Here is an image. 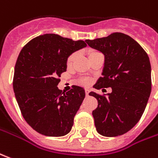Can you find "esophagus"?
Returning <instances> with one entry per match:
<instances>
[{"label": "esophagus", "mask_w": 158, "mask_h": 158, "mask_svg": "<svg viewBox=\"0 0 158 158\" xmlns=\"http://www.w3.org/2000/svg\"><path fill=\"white\" fill-rule=\"evenodd\" d=\"M85 95L88 96V95H89V93H90V90H89V89H85Z\"/></svg>", "instance_id": "1"}]
</instances>
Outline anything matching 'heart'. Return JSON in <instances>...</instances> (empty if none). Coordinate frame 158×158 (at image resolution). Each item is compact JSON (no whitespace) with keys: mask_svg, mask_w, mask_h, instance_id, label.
I'll use <instances>...</instances> for the list:
<instances>
[{"mask_svg":"<svg viewBox=\"0 0 158 158\" xmlns=\"http://www.w3.org/2000/svg\"><path fill=\"white\" fill-rule=\"evenodd\" d=\"M97 52H97V51H91V52H89V53H88V56H92V55L97 53ZM76 56H77L76 53H72L70 56L67 58V60H66V65H67V66H71V65H73V61L76 59ZM78 84L82 85H88L90 84V80L88 79H80L78 80Z\"/></svg>","mask_w":158,"mask_h":158,"instance_id":"1","label":"heart"}]
</instances>
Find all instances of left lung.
Returning <instances> with one entry per match:
<instances>
[{"label": "left lung", "mask_w": 158, "mask_h": 158, "mask_svg": "<svg viewBox=\"0 0 158 158\" xmlns=\"http://www.w3.org/2000/svg\"><path fill=\"white\" fill-rule=\"evenodd\" d=\"M85 41L105 55L102 77L94 87L112 90L106 95L89 93L98 100L93 110L96 130L105 137L123 135L140 120L151 95L150 59L135 40L122 33Z\"/></svg>", "instance_id": "left-lung-1"}]
</instances>
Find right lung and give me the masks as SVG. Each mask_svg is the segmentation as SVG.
<instances>
[{"label": "right lung", "instance_id": "1", "mask_svg": "<svg viewBox=\"0 0 158 158\" xmlns=\"http://www.w3.org/2000/svg\"><path fill=\"white\" fill-rule=\"evenodd\" d=\"M85 47L84 40L46 34L21 49L15 66L13 87L24 119L37 132L48 137L70 132L85 93L77 85L61 93L57 85L61 73L66 71L67 58Z\"/></svg>", "mask_w": 158, "mask_h": 158}]
</instances>
